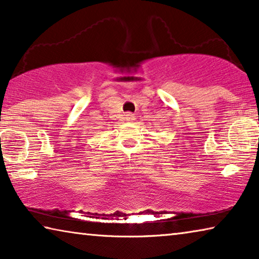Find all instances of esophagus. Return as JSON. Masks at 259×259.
<instances>
[{
	"label": "esophagus",
	"mask_w": 259,
	"mask_h": 259,
	"mask_svg": "<svg viewBox=\"0 0 259 259\" xmlns=\"http://www.w3.org/2000/svg\"><path fill=\"white\" fill-rule=\"evenodd\" d=\"M124 119H125V121H128V122H134L136 117H135V115H134L133 113H126Z\"/></svg>",
	"instance_id": "obj_1"
}]
</instances>
